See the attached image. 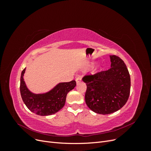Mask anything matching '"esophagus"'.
I'll use <instances>...</instances> for the list:
<instances>
[{
	"label": "esophagus",
	"instance_id": "obj_1",
	"mask_svg": "<svg viewBox=\"0 0 151 151\" xmlns=\"http://www.w3.org/2000/svg\"><path fill=\"white\" fill-rule=\"evenodd\" d=\"M81 80H82V77H81V76H77V77H76V83H80V82L81 81Z\"/></svg>",
	"mask_w": 151,
	"mask_h": 151
}]
</instances>
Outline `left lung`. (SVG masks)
Returning <instances> with one entry per match:
<instances>
[{
  "instance_id": "left-lung-1",
  "label": "left lung",
  "mask_w": 151,
  "mask_h": 151,
  "mask_svg": "<svg viewBox=\"0 0 151 151\" xmlns=\"http://www.w3.org/2000/svg\"><path fill=\"white\" fill-rule=\"evenodd\" d=\"M111 68L94 74H86L85 101L95 113L108 115L118 111L127 103L130 92V77L125 63L111 55Z\"/></svg>"
}]
</instances>
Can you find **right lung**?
<instances>
[{
	"mask_svg": "<svg viewBox=\"0 0 151 151\" xmlns=\"http://www.w3.org/2000/svg\"><path fill=\"white\" fill-rule=\"evenodd\" d=\"M25 69L22 71L20 92L22 101L30 111L41 116H47L60 111L65 103L66 96L76 86V81L58 84L46 94H35L27 88L23 79Z\"/></svg>",
	"mask_w": 151,
	"mask_h": 151,
	"instance_id": "obj_1",
	"label": "right lung"
}]
</instances>
